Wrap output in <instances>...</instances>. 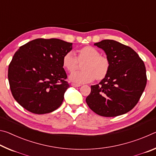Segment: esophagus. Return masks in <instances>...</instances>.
Segmentation results:
<instances>
[{
	"instance_id": "esophagus-1",
	"label": "esophagus",
	"mask_w": 156,
	"mask_h": 156,
	"mask_svg": "<svg viewBox=\"0 0 156 156\" xmlns=\"http://www.w3.org/2000/svg\"><path fill=\"white\" fill-rule=\"evenodd\" d=\"M72 87H80V86H81V84L72 83Z\"/></svg>"
}]
</instances>
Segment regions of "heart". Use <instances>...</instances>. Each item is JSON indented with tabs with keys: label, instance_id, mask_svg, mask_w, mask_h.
Listing matches in <instances>:
<instances>
[{
	"label": "heart",
	"instance_id": "b5f03b06",
	"mask_svg": "<svg viewBox=\"0 0 156 156\" xmlns=\"http://www.w3.org/2000/svg\"><path fill=\"white\" fill-rule=\"evenodd\" d=\"M82 65L80 72L73 73L69 80L76 83H87L102 80L107 77L111 67L109 58L101 55L99 50L92 46H84L76 51V57L67 52L62 57V66L68 72L74 73Z\"/></svg>",
	"mask_w": 156,
	"mask_h": 156
}]
</instances>
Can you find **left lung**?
Segmentation results:
<instances>
[{"instance_id":"left-lung-1","label":"left lung","mask_w":156,"mask_h":156,"mask_svg":"<svg viewBox=\"0 0 156 156\" xmlns=\"http://www.w3.org/2000/svg\"><path fill=\"white\" fill-rule=\"evenodd\" d=\"M94 45L106 53L111 67L106 78L91 86L87 104L104 117L125 114L138 103L146 87L144 63L133 49L119 42L103 40Z\"/></svg>"}]
</instances>
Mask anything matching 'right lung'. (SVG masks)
I'll return each mask as SVG.
<instances>
[{
	"instance_id": "1",
	"label": "right lung",
	"mask_w": 156,
	"mask_h": 156,
	"mask_svg": "<svg viewBox=\"0 0 156 156\" xmlns=\"http://www.w3.org/2000/svg\"><path fill=\"white\" fill-rule=\"evenodd\" d=\"M72 43L57 38H37L20 47L8 68L12 94L18 103L36 114L57 109L69 87L62 57Z\"/></svg>"
}]
</instances>
